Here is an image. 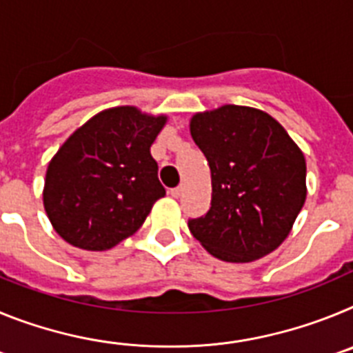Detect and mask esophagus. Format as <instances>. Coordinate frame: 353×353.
<instances>
[{
    "mask_svg": "<svg viewBox=\"0 0 353 353\" xmlns=\"http://www.w3.org/2000/svg\"><path fill=\"white\" fill-rule=\"evenodd\" d=\"M170 194L173 196V198H180V196L183 194V185H179V187H174V189H171Z\"/></svg>",
    "mask_w": 353,
    "mask_h": 353,
    "instance_id": "1",
    "label": "esophagus"
}]
</instances>
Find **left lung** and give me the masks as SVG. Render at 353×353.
Returning a JSON list of instances; mask_svg holds the SVG:
<instances>
[{
  "label": "left lung",
  "mask_w": 353,
  "mask_h": 353,
  "mask_svg": "<svg viewBox=\"0 0 353 353\" xmlns=\"http://www.w3.org/2000/svg\"><path fill=\"white\" fill-rule=\"evenodd\" d=\"M208 161L212 207L189 230L212 256L245 263L288 236L305 201V159L279 121L260 109L226 104L191 118Z\"/></svg>",
  "instance_id": "1"
}]
</instances>
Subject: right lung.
Instances as JSON below:
<instances>
[{"instance_id":"1","label":"right lung","mask_w":353,"mask_h":353,"mask_svg":"<svg viewBox=\"0 0 353 353\" xmlns=\"http://www.w3.org/2000/svg\"><path fill=\"white\" fill-rule=\"evenodd\" d=\"M166 117L132 105L105 109L51 159L43 207L56 233L86 251H105L138 232L166 194L150 146Z\"/></svg>"}]
</instances>
